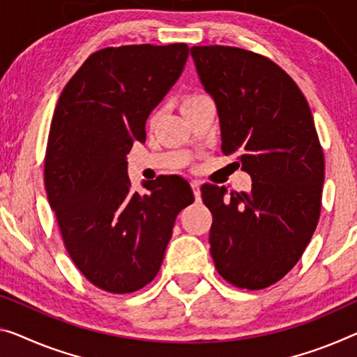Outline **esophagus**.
Returning a JSON list of instances; mask_svg holds the SVG:
<instances>
[{"label":"esophagus","mask_w":357,"mask_h":357,"mask_svg":"<svg viewBox=\"0 0 357 357\" xmlns=\"http://www.w3.org/2000/svg\"><path fill=\"white\" fill-rule=\"evenodd\" d=\"M191 188H193L195 197L197 201H199L201 199V183L197 182V180H193V182H191Z\"/></svg>","instance_id":"1"}]
</instances>
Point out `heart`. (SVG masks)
Returning <instances> with one entry per match:
<instances>
[{
    "label": "heart",
    "mask_w": 357,
    "mask_h": 357,
    "mask_svg": "<svg viewBox=\"0 0 357 357\" xmlns=\"http://www.w3.org/2000/svg\"><path fill=\"white\" fill-rule=\"evenodd\" d=\"M202 98H206V96H201V94H193V96H188L185 98L183 102V107H188V105H193V103L202 100Z\"/></svg>",
    "instance_id": "b5f03b06"
}]
</instances>
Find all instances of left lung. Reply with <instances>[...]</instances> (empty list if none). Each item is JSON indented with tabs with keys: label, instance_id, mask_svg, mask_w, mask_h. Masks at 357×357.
<instances>
[{
	"label": "left lung",
	"instance_id": "left-lung-1",
	"mask_svg": "<svg viewBox=\"0 0 357 357\" xmlns=\"http://www.w3.org/2000/svg\"><path fill=\"white\" fill-rule=\"evenodd\" d=\"M215 102L222 151L238 155L252 190L202 185L211 255L236 287L265 289L300 260L321 213L324 155L305 96L276 63L238 47L190 49ZM238 162V164H239Z\"/></svg>",
	"mask_w": 357,
	"mask_h": 357
}]
</instances>
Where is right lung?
I'll list each match as a JSON object with an SVG mask.
<instances>
[{"mask_svg":"<svg viewBox=\"0 0 357 357\" xmlns=\"http://www.w3.org/2000/svg\"><path fill=\"white\" fill-rule=\"evenodd\" d=\"M183 43L100 49L60 94L49 132L45 182L71 260L98 289L129 294L160 271L178 212L195 201L178 175L130 191L128 153L177 83Z\"/></svg>","mask_w":357,"mask_h":357,"instance_id":"add662e5","label":"right lung"}]
</instances>
